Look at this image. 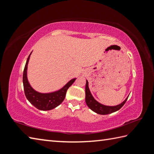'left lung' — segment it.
Returning <instances> with one entry per match:
<instances>
[{
	"mask_svg": "<svg viewBox=\"0 0 154 154\" xmlns=\"http://www.w3.org/2000/svg\"><path fill=\"white\" fill-rule=\"evenodd\" d=\"M128 97L127 98H126L125 101L123 102H122L121 104L115 106H108L103 105L102 104H100V103H99L98 102H97L96 100L94 98V97L92 96V95L91 94L90 91H89V89L88 87V81H86V85H85L86 104L91 110H93L97 114L105 115V114H111L112 112H114L120 110V109L124 106L125 102H127Z\"/></svg>",
	"mask_w": 154,
	"mask_h": 154,
	"instance_id": "8db88e82",
	"label": "left lung"
}]
</instances>
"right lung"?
<instances>
[{
    "label": "right lung",
    "mask_w": 154,
    "mask_h": 154,
    "mask_svg": "<svg viewBox=\"0 0 154 154\" xmlns=\"http://www.w3.org/2000/svg\"><path fill=\"white\" fill-rule=\"evenodd\" d=\"M32 54V52L30 53V54ZM30 54L27 59L23 74V83L25 95H26L28 101L33 106H34L36 108L40 110H52V109L57 107L63 102V100L65 98L66 91H67L69 87L74 83L76 78L71 79L62 89L57 91L49 94H41L37 92L30 86L27 78V64L29 62Z\"/></svg>",
    "instance_id": "1"
}]
</instances>
